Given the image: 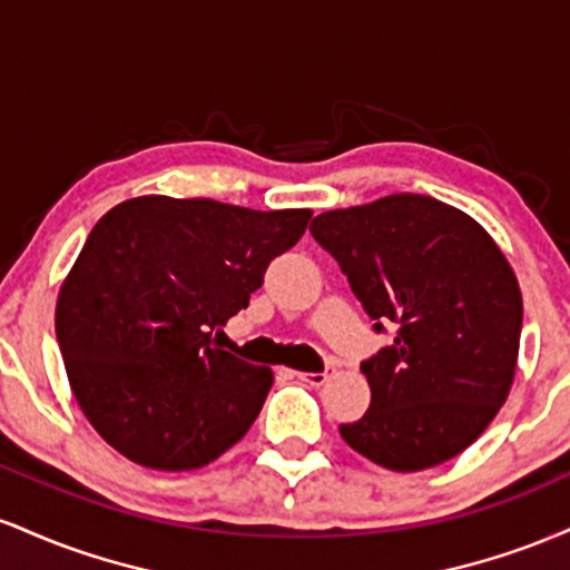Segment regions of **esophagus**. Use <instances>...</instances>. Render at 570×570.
Segmentation results:
<instances>
[{
    "label": "esophagus",
    "instance_id": "1",
    "mask_svg": "<svg viewBox=\"0 0 570 570\" xmlns=\"http://www.w3.org/2000/svg\"><path fill=\"white\" fill-rule=\"evenodd\" d=\"M294 377H297V381L307 383V385H324L332 377V370H324V372H294Z\"/></svg>",
    "mask_w": 570,
    "mask_h": 570
}]
</instances>
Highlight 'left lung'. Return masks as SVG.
Listing matches in <instances>:
<instances>
[{
  "instance_id": "left-lung-1",
  "label": "left lung",
  "mask_w": 570,
  "mask_h": 570,
  "mask_svg": "<svg viewBox=\"0 0 570 570\" xmlns=\"http://www.w3.org/2000/svg\"><path fill=\"white\" fill-rule=\"evenodd\" d=\"M375 330L372 402L340 434L391 472L440 466L490 426L514 383L522 294L480 222L429 195H385L311 222Z\"/></svg>"
}]
</instances>
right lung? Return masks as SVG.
Masks as SVG:
<instances>
[{"instance_id":"right-lung-1","label":"right lung","mask_w":570,"mask_h":570,"mask_svg":"<svg viewBox=\"0 0 570 570\" xmlns=\"http://www.w3.org/2000/svg\"><path fill=\"white\" fill-rule=\"evenodd\" d=\"M311 214L141 195L96 222L58 292L56 335L77 404L117 453L189 472L252 429L273 370L212 335L303 238Z\"/></svg>"}]
</instances>
